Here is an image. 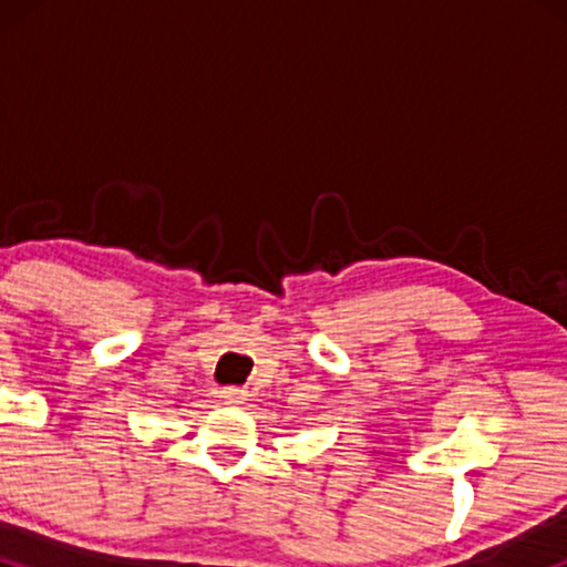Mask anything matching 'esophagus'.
Wrapping results in <instances>:
<instances>
[{
    "instance_id": "1",
    "label": "esophagus",
    "mask_w": 567,
    "mask_h": 567,
    "mask_svg": "<svg viewBox=\"0 0 567 567\" xmlns=\"http://www.w3.org/2000/svg\"><path fill=\"white\" fill-rule=\"evenodd\" d=\"M245 389H237V386H229V389H224V392H220V400L226 402V405H243L245 402Z\"/></svg>"
}]
</instances>
